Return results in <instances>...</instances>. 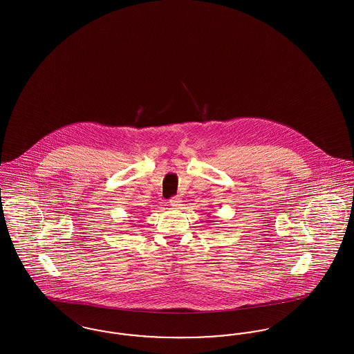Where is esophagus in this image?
Returning a JSON list of instances; mask_svg holds the SVG:
<instances>
[{"label":"esophagus","mask_w":354,"mask_h":354,"mask_svg":"<svg viewBox=\"0 0 354 354\" xmlns=\"http://www.w3.org/2000/svg\"><path fill=\"white\" fill-rule=\"evenodd\" d=\"M183 202L179 196H174L169 199V204L174 207V208H179L180 207V203Z\"/></svg>","instance_id":"1"}]
</instances>
